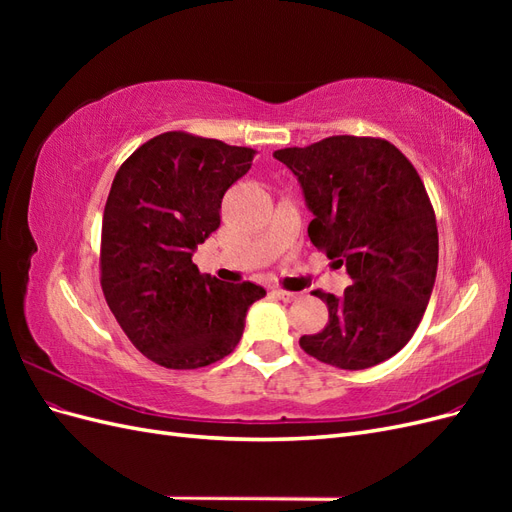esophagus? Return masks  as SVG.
I'll return each instance as SVG.
<instances>
[{"mask_svg": "<svg viewBox=\"0 0 512 512\" xmlns=\"http://www.w3.org/2000/svg\"><path fill=\"white\" fill-rule=\"evenodd\" d=\"M273 294H275V297H280L282 301H286V303H290V301H294V299H297V297H299V294H297V292H290V290H282V288H275V290H273Z\"/></svg>", "mask_w": 512, "mask_h": 512, "instance_id": "1", "label": "esophagus"}]
</instances>
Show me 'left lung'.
<instances>
[{"label":"left lung","mask_w":512,"mask_h":512,"mask_svg":"<svg viewBox=\"0 0 512 512\" xmlns=\"http://www.w3.org/2000/svg\"><path fill=\"white\" fill-rule=\"evenodd\" d=\"M273 156L301 183L309 239L352 280L342 297L314 290L329 322L299 346L339 369L391 359L421 322L438 271L436 213L416 168L378 136H329Z\"/></svg>","instance_id":"obj_1"}]
</instances>
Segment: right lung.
Segmentation results:
<instances>
[{"label":"right lung","mask_w":512,"mask_h":512,"mask_svg":"<svg viewBox=\"0 0 512 512\" xmlns=\"http://www.w3.org/2000/svg\"><path fill=\"white\" fill-rule=\"evenodd\" d=\"M254 156L250 147L164 132L113 179L102 218V292L134 348L166 369L224 359L239 344L247 309L267 294L252 282L224 284L192 262Z\"/></svg>","instance_id":"1"}]
</instances>
